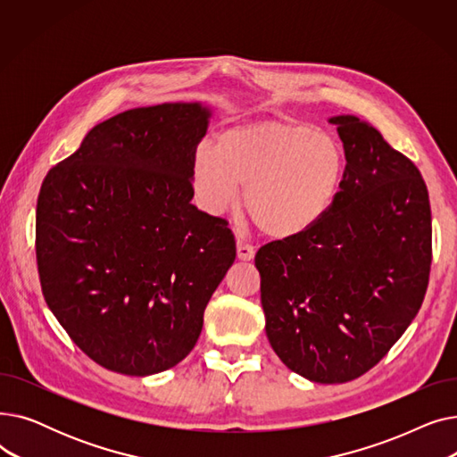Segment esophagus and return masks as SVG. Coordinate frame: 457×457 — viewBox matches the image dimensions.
<instances>
[{"label": "esophagus", "mask_w": 457, "mask_h": 457, "mask_svg": "<svg viewBox=\"0 0 457 457\" xmlns=\"http://www.w3.org/2000/svg\"><path fill=\"white\" fill-rule=\"evenodd\" d=\"M255 255V250L252 245L245 243V241H237V257L241 261H252Z\"/></svg>", "instance_id": "34e87169"}]
</instances>
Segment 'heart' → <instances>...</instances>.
Instances as JSON below:
<instances>
[{
  "mask_svg": "<svg viewBox=\"0 0 457 457\" xmlns=\"http://www.w3.org/2000/svg\"><path fill=\"white\" fill-rule=\"evenodd\" d=\"M346 174L341 142L309 126L261 120L224 131L198 150L192 187L200 207L220 214L245 205L262 233L291 238L317 226L333 207Z\"/></svg>",
  "mask_w": 457,
  "mask_h": 457,
  "instance_id": "obj_1",
  "label": "heart"
}]
</instances>
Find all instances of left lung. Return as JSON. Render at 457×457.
I'll list each match as a JSON object with an SVG mask.
<instances>
[{
	"instance_id": "left-lung-1",
	"label": "left lung",
	"mask_w": 457,
	"mask_h": 457,
	"mask_svg": "<svg viewBox=\"0 0 457 457\" xmlns=\"http://www.w3.org/2000/svg\"><path fill=\"white\" fill-rule=\"evenodd\" d=\"M346 155L339 196L309 231L261 246L267 337L293 372L345 383L378 365L422 305L431 211L419 168L370 124L329 118Z\"/></svg>"
}]
</instances>
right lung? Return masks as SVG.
I'll return each mask as SVG.
<instances>
[{"mask_svg": "<svg viewBox=\"0 0 457 457\" xmlns=\"http://www.w3.org/2000/svg\"><path fill=\"white\" fill-rule=\"evenodd\" d=\"M211 111L161 104L94 126L37 202L42 295L90 359L126 376L172 369L235 261L228 222L190 200Z\"/></svg>", "mask_w": 457, "mask_h": 457, "instance_id": "right-lung-1", "label": "right lung"}]
</instances>
